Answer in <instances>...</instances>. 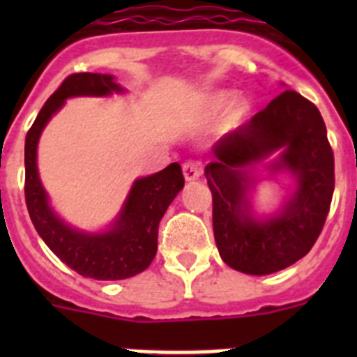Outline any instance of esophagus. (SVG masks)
Listing matches in <instances>:
<instances>
[{"mask_svg": "<svg viewBox=\"0 0 357 357\" xmlns=\"http://www.w3.org/2000/svg\"><path fill=\"white\" fill-rule=\"evenodd\" d=\"M182 172H184L185 181H197L202 175V164L198 160H185L182 164Z\"/></svg>", "mask_w": 357, "mask_h": 357, "instance_id": "34e87169", "label": "esophagus"}]
</instances>
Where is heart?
<instances>
[{"instance_id": "1", "label": "heart", "mask_w": 357, "mask_h": 357, "mask_svg": "<svg viewBox=\"0 0 357 357\" xmlns=\"http://www.w3.org/2000/svg\"><path fill=\"white\" fill-rule=\"evenodd\" d=\"M227 100V94L220 93V94H214L213 102H211V105H213V109H220V107L225 103ZM245 109H247V105H245V102L243 100H234V102L230 103L229 109H227V119L229 121H236V119H239L243 116V112H245Z\"/></svg>"}]
</instances>
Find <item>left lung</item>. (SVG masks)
<instances>
[{"mask_svg": "<svg viewBox=\"0 0 357 357\" xmlns=\"http://www.w3.org/2000/svg\"><path fill=\"white\" fill-rule=\"evenodd\" d=\"M275 151L274 171L288 169L296 191L279 215L257 220L246 193V168ZM206 166L213 193V229L222 259L238 272L268 275L302 259L320 236L334 191V155L314 103L286 89L238 130L213 146Z\"/></svg>", "mask_w": 357, "mask_h": 357, "instance_id": "left-lung-1", "label": "left lung"}]
</instances>
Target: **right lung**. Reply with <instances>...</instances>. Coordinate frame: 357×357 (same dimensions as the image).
Instances as JSON below:
<instances>
[{"label":"right lung","instance_id":"right-lung-1","mask_svg":"<svg viewBox=\"0 0 357 357\" xmlns=\"http://www.w3.org/2000/svg\"><path fill=\"white\" fill-rule=\"evenodd\" d=\"M121 87L110 75L75 73L48 98L26 134L24 143V198L31 223L50 250L71 270L89 279H128L150 266L157 254L159 223L184 188L181 164L172 162L162 172L137 178L114 225L103 234L73 229L56 216L37 172V143L40 132L71 96H107Z\"/></svg>","mask_w":357,"mask_h":357}]
</instances>
